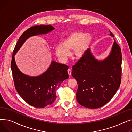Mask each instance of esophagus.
I'll list each match as a JSON object with an SVG mask.
<instances>
[{"label": "esophagus", "instance_id": "esophagus-1", "mask_svg": "<svg viewBox=\"0 0 132 132\" xmlns=\"http://www.w3.org/2000/svg\"><path fill=\"white\" fill-rule=\"evenodd\" d=\"M67 72L68 73V75L71 76V74H72V71L70 70V69H68V70H67Z\"/></svg>", "mask_w": 132, "mask_h": 132}]
</instances>
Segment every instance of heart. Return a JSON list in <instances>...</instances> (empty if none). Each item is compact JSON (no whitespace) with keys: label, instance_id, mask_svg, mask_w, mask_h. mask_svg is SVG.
Wrapping results in <instances>:
<instances>
[{"label":"heart","instance_id":"obj_1","mask_svg":"<svg viewBox=\"0 0 132 132\" xmlns=\"http://www.w3.org/2000/svg\"><path fill=\"white\" fill-rule=\"evenodd\" d=\"M93 42L90 35L81 31L71 33L62 42L55 47V53L61 61L66 60L70 54V50L73 49L74 56L78 59L84 57Z\"/></svg>","mask_w":132,"mask_h":132}]
</instances>
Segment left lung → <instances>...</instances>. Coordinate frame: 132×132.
Masks as SVG:
<instances>
[{
    "label": "left lung",
    "mask_w": 132,
    "mask_h": 132,
    "mask_svg": "<svg viewBox=\"0 0 132 132\" xmlns=\"http://www.w3.org/2000/svg\"><path fill=\"white\" fill-rule=\"evenodd\" d=\"M110 31V35L114 37ZM122 55L114 39L111 50L103 60L96 59L88 49L73 66L72 75L77 80V100L89 109L101 108L109 102L118 89L121 79Z\"/></svg>",
    "instance_id": "left-lung-1"
}]
</instances>
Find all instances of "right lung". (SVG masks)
I'll return each mask as SVG.
<instances>
[{
    "mask_svg": "<svg viewBox=\"0 0 132 132\" xmlns=\"http://www.w3.org/2000/svg\"><path fill=\"white\" fill-rule=\"evenodd\" d=\"M54 29L51 25H37L30 28L20 37L13 53L11 70L15 89L28 104L35 108H43L54 102L57 98L56 90L62 82L68 79V67L52 60L45 72L32 77L20 71L14 56L28 38L47 34Z\"/></svg>",
    "mask_w": 132,
    "mask_h": 132,
    "instance_id": "1",
    "label": "right lung"
}]
</instances>
